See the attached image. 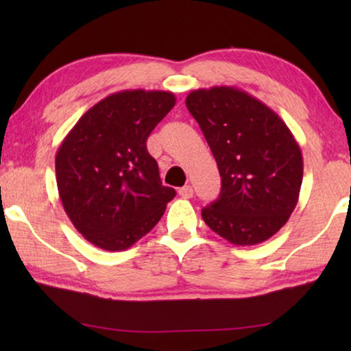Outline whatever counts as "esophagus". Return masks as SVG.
<instances>
[{"label": "esophagus", "mask_w": 351, "mask_h": 351, "mask_svg": "<svg viewBox=\"0 0 351 351\" xmlns=\"http://www.w3.org/2000/svg\"><path fill=\"white\" fill-rule=\"evenodd\" d=\"M193 193H195V191H193V186H191V185H185L179 190V195L182 196V198H191Z\"/></svg>", "instance_id": "34e87169"}]
</instances>
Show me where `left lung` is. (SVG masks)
<instances>
[{"mask_svg":"<svg viewBox=\"0 0 351 351\" xmlns=\"http://www.w3.org/2000/svg\"><path fill=\"white\" fill-rule=\"evenodd\" d=\"M186 108L217 162L222 190L201 210L206 225L237 246L271 238L299 201L304 160L286 123L233 86L196 89Z\"/></svg>","mask_w":351,"mask_h":351,"instance_id":"left-lung-1","label":"left lung"}]
</instances>
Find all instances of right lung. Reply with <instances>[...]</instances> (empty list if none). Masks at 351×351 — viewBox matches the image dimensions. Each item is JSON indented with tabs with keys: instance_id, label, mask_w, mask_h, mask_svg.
Instances as JSON below:
<instances>
[{
	"instance_id": "1",
	"label": "right lung",
	"mask_w": 351,
	"mask_h": 351,
	"mask_svg": "<svg viewBox=\"0 0 351 351\" xmlns=\"http://www.w3.org/2000/svg\"><path fill=\"white\" fill-rule=\"evenodd\" d=\"M174 105L167 90H119L90 107L62 141L56 155L62 206L94 246L126 251L176 196L147 150L150 132Z\"/></svg>"
}]
</instances>
